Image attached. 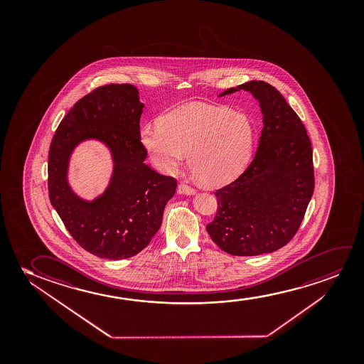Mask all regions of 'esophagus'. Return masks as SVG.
<instances>
[{
  "mask_svg": "<svg viewBox=\"0 0 364 364\" xmlns=\"http://www.w3.org/2000/svg\"><path fill=\"white\" fill-rule=\"evenodd\" d=\"M179 193L180 194L194 195L196 191H195L194 188H191L190 185L185 184V183H180Z\"/></svg>",
  "mask_w": 364,
  "mask_h": 364,
  "instance_id": "esophagus-1",
  "label": "esophagus"
}]
</instances>
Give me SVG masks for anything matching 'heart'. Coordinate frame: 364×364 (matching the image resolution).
Here are the masks:
<instances>
[{
    "instance_id": "obj_1",
    "label": "heart",
    "mask_w": 364,
    "mask_h": 364,
    "mask_svg": "<svg viewBox=\"0 0 364 364\" xmlns=\"http://www.w3.org/2000/svg\"><path fill=\"white\" fill-rule=\"evenodd\" d=\"M256 129L244 113L220 105H184L140 129V141L158 169L175 173L189 155V166L208 186L234 180L249 164Z\"/></svg>"
}]
</instances>
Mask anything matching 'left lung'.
Wrapping results in <instances>:
<instances>
[{"label": "left lung", "instance_id": "1", "mask_svg": "<svg viewBox=\"0 0 364 364\" xmlns=\"http://www.w3.org/2000/svg\"><path fill=\"white\" fill-rule=\"evenodd\" d=\"M241 90L259 100L264 128L247 169L215 191L218 213L206 230L225 252L257 256L284 247L297 232L314 194V156L304 123L279 90L250 80L220 97Z\"/></svg>", "mask_w": 364, "mask_h": 364}]
</instances>
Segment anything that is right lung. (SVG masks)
<instances>
[{
  "mask_svg": "<svg viewBox=\"0 0 364 364\" xmlns=\"http://www.w3.org/2000/svg\"><path fill=\"white\" fill-rule=\"evenodd\" d=\"M143 108L134 85H102L72 107L50 143V204L72 237L102 259H128L146 247L176 189L174 178L144 163L148 153L139 130ZM88 139L105 142L115 163L109 188L92 202L75 196L66 180L71 151Z\"/></svg>",
  "mask_w": 364,
  "mask_h": 364,
  "instance_id": "1",
  "label": "right lung"
}]
</instances>
